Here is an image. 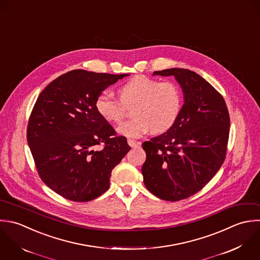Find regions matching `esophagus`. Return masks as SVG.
<instances>
[{
	"mask_svg": "<svg viewBox=\"0 0 260 260\" xmlns=\"http://www.w3.org/2000/svg\"><path fill=\"white\" fill-rule=\"evenodd\" d=\"M127 144L132 148H136V147H140L141 146V142H136V141H133V140H127Z\"/></svg>",
	"mask_w": 260,
	"mask_h": 260,
	"instance_id": "34e87169",
	"label": "esophagus"
}]
</instances>
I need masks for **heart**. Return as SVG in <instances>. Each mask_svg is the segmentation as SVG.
<instances>
[{
    "label": "heart",
    "instance_id": "obj_1",
    "mask_svg": "<svg viewBox=\"0 0 260 260\" xmlns=\"http://www.w3.org/2000/svg\"><path fill=\"white\" fill-rule=\"evenodd\" d=\"M119 101L106 92L95 100L97 113L107 122H119L125 115V107L135 105L136 117L118 125V134L138 139L153 132L168 131L178 118L182 105L179 87L170 81L159 82L143 75L135 76L118 89Z\"/></svg>",
    "mask_w": 260,
    "mask_h": 260
}]
</instances>
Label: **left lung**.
Masks as SVG:
<instances>
[{"mask_svg":"<svg viewBox=\"0 0 260 260\" xmlns=\"http://www.w3.org/2000/svg\"><path fill=\"white\" fill-rule=\"evenodd\" d=\"M153 76H173L182 89L183 105L166 133L143 143L147 158L142 174L150 192L177 202L200 191L221 168L230 117L222 95L197 73L173 68Z\"/></svg>","mask_w":260,"mask_h":260,"instance_id":"left-lung-1","label":"left lung"}]
</instances>
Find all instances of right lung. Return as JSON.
Returning <instances> with one entry per match:
<instances>
[{
    "label": "right lung",
    "instance_id": "right-lung-1",
    "mask_svg": "<svg viewBox=\"0 0 260 260\" xmlns=\"http://www.w3.org/2000/svg\"><path fill=\"white\" fill-rule=\"evenodd\" d=\"M126 76L73 70L48 84L34 104L27 142L38 174L69 201L85 203L104 193L112 169L131 150L95 108L97 96Z\"/></svg>",
    "mask_w": 260,
    "mask_h": 260
}]
</instances>
